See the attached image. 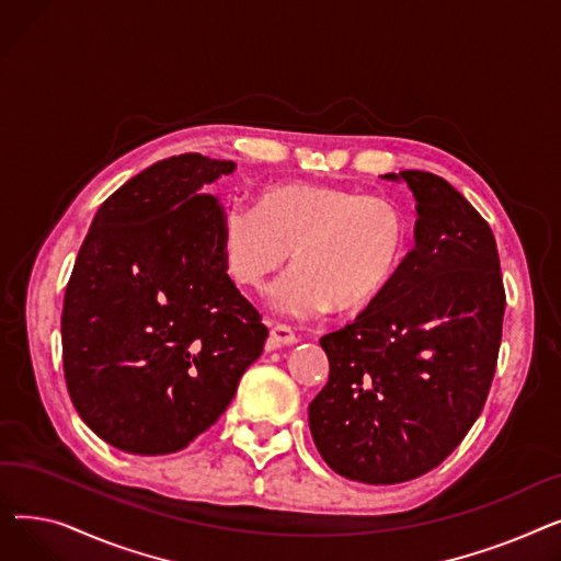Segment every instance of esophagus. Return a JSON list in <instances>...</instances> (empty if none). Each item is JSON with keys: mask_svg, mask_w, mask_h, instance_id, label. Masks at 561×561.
Returning a JSON list of instances; mask_svg holds the SVG:
<instances>
[{"mask_svg": "<svg viewBox=\"0 0 561 561\" xmlns=\"http://www.w3.org/2000/svg\"><path fill=\"white\" fill-rule=\"evenodd\" d=\"M298 341L296 332H293L290 328L286 325H273L271 328V339H268V345L275 350V347H282V345H293Z\"/></svg>", "mask_w": 561, "mask_h": 561, "instance_id": "esophagus-1", "label": "esophagus"}]
</instances>
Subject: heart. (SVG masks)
Instances as JSON below:
<instances>
[{"label": "heart", "mask_w": 561, "mask_h": 561, "mask_svg": "<svg viewBox=\"0 0 561 561\" xmlns=\"http://www.w3.org/2000/svg\"><path fill=\"white\" fill-rule=\"evenodd\" d=\"M409 218L381 195L328 184H275L256 206L231 204L220 222L229 275L261 290L293 250V271L275 290L290 318L362 311L385 296L409 252Z\"/></svg>", "instance_id": "b5f03b06"}]
</instances>
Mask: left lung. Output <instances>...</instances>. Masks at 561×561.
Wrapping results in <instances>:
<instances>
[{
    "instance_id": "1",
    "label": "left lung",
    "mask_w": 561,
    "mask_h": 561,
    "mask_svg": "<svg viewBox=\"0 0 561 561\" xmlns=\"http://www.w3.org/2000/svg\"><path fill=\"white\" fill-rule=\"evenodd\" d=\"M416 197V245L352 325L320 339L330 379L309 427L334 473L398 484L436 468L486 402L505 286L489 222L444 176L385 174Z\"/></svg>"
}]
</instances>
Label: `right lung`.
Masks as SVG:
<instances>
[{
    "label": "right lung",
    "mask_w": 561,
    "mask_h": 561,
    "mask_svg": "<svg viewBox=\"0 0 561 561\" xmlns=\"http://www.w3.org/2000/svg\"><path fill=\"white\" fill-rule=\"evenodd\" d=\"M233 161L163 159L93 218L66 288V385L81 421L131 455H168L231 402L268 328L227 275L222 204Z\"/></svg>",
    "instance_id": "1"
}]
</instances>
